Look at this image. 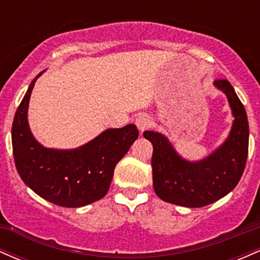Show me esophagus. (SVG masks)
<instances>
[{
  "label": "esophagus",
  "mask_w": 260,
  "mask_h": 260,
  "mask_svg": "<svg viewBox=\"0 0 260 260\" xmlns=\"http://www.w3.org/2000/svg\"><path fill=\"white\" fill-rule=\"evenodd\" d=\"M136 124H137V127L139 128L140 133H143L145 129H148V128L151 126L150 116H148V115H139L138 117L136 118Z\"/></svg>",
  "instance_id": "34e87169"
}]
</instances>
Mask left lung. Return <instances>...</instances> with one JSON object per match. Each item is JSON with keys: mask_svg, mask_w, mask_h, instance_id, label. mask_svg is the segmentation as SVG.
Instances as JSON below:
<instances>
[{"mask_svg": "<svg viewBox=\"0 0 260 260\" xmlns=\"http://www.w3.org/2000/svg\"><path fill=\"white\" fill-rule=\"evenodd\" d=\"M214 85L226 94L235 120L229 138L208 157L187 161L162 134L143 133L153 144L154 190L164 202L187 208L205 207L231 192L242 177L249 139L246 110L228 79H216Z\"/></svg>", "mask_w": 260, "mask_h": 260, "instance_id": "8db88e82", "label": "left lung"}]
</instances>
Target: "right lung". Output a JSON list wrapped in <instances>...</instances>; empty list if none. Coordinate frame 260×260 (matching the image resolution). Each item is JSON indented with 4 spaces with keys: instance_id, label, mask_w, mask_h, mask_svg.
<instances>
[{
    "instance_id": "add662e5",
    "label": "right lung",
    "mask_w": 260,
    "mask_h": 260,
    "mask_svg": "<svg viewBox=\"0 0 260 260\" xmlns=\"http://www.w3.org/2000/svg\"><path fill=\"white\" fill-rule=\"evenodd\" d=\"M41 73L29 85L12 124L17 171L26 186L41 198L59 207H84L106 196L116 165L139 132L134 124H127L106 129L73 150L44 148L32 137L26 118L31 90Z\"/></svg>"
}]
</instances>
